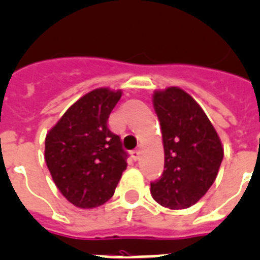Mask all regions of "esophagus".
I'll return each instance as SVG.
<instances>
[{
	"label": "esophagus",
	"mask_w": 260,
	"mask_h": 260,
	"mask_svg": "<svg viewBox=\"0 0 260 260\" xmlns=\"http://www.w3.org/2000/svg\"><path fill=\"white\" fill-rule=\"evenodd\" d=\"M139 154H141V149H135V150H133L132 151V156L133 158H134V160H137V159H139Z\"/></svg>",
	"instance_id": "34e87169"
}]
</instances>
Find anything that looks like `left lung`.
Returning a JSON list of instances; mask_svg holds the SVG:
<instances>
[{"instance_id": "1", "label": "left lung", "mask_w": 260, "mask_h": 260, "mask_svg": "<svg viewBox=\"0 0 260 260\" xmlns=\"http://www.w3.org/2000/svg\"><path fill=\"white\" fill-rule=\"evenodd\" d=\"M153 105L162 130L165 170L150 192L160 206L187 209L207 192L223 159L215 128L191 95L179 87L158 90Z\"/></svg>"}]
</instances>
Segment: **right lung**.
<instances>
[{
    "mask_svg": "<svg viewBox=\"0 0 260 260\" xmlns=\"http://www.w3.org/2000/svg\"><path fill=\"white\" fill-rule=\"evenodd\" d=\"M121 90L95 89L69 107L45 139V160L61 194L79 209L106 203L126 170V153L107 119Z\"/></svg>",
    "mask_w": 260,
    "mask_h": 260,
    "instance_id": "obj_1",
    "label": "right lung"
}]
</instances>
